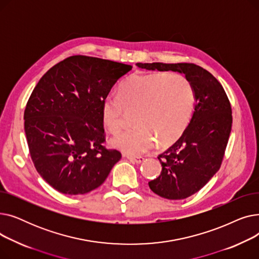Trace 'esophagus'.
<instances>
[{"mask_svg": "<svg viewBox=\"0 0 259 259\" xmlns=\"http://www.w3.org/2000/svg\"><path fill=\"white\" fill-rule=\"evenodd\" d=\"M128 157V159L130 160V161H132V162H135V164H141V162H143L144 160H145V158L144 157H142V156H127Z\"/></svg>", "mask_w": 259, "mask_h": 259, "instance_id": "1", "label": "esophagus"}]
</instances>
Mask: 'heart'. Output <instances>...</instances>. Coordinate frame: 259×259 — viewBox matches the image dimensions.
<instances>
[{
  "label": "heart",
  "mask_w": 259,
  "mask_h": 259,
  "mask_svg": "<svg viewBox=\"0 0 259 259\" xmlns=\"http://www.w3.org/2000/svg\"><path fill=\"white\" fill-rule=\"evenodd\" d=\"M195 94L190 80L178 72H138L128 77L118 95H108L102 103V119L111 133L124 127L125 113L134 112V128L112 139L120 151L140 155L178 141L192 118Z\"/></svg>",
  "instance_id": "heart-1"
}]
</instances>
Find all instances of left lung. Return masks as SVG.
<instances>
[{
    "instance_id": "obj_1",
    "label": "left lung",
    "mask_w": 259,
    "mask_h": 259,
    "mask_svg": "<svg viewBox=\"0 0 259 259\" xmlns=\"http://www.w3.org/2000/svg\"><path fill=\"white\" fill-rule=\"evenodd\" d=\"M147 70L178 71L192 84L195 108L180 140L157 156L161 172L149 182L152 191L167 199L193 195L220 170L232 128V109L222 86L209 71L192 63H138Z\"/></svg>"
}]
</instances>
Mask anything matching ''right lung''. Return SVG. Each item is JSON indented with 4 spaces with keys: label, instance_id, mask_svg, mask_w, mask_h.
<instances>
[{
    "label": "right lung",
    "instance_id": "add662e5",
    "mask_svg": "<svg viewBox=\"0 0 259 259\" xmlns=\"http://www.w3.org/2000/svg\"><path fill=\"white\" fill-rule=\"evenodd\" d=\"M131 65L72 56L40 77L27 102L24 129L38 174L63 194L100 187L121 154L104 146L102 103Z\"/></svg>",
    "mask_w": 259,
    "mask_h": 259
}]
</instances>
